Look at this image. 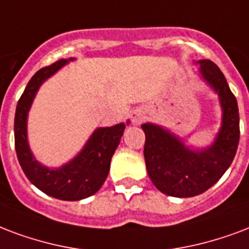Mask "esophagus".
<instances>
[{"instance_id":"34e87169","label":"esophagus","mask_w":249,"mask_h":249,"mask_svg":"<svg viewBox=\"0 0 249 249\" xmlns=\"http://www.w3.org/2000/svg\"><path fill=\"white\" fill-rule=\"evenodd\" d=\"M130 119H132V123L134 125H140L143 121V119H145V116H143V113H142L141 111H138V109H136V111L132 112V115H130Z\"/></svg>"}]
</instances>
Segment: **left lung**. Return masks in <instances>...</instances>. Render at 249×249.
<instances>
[{
	"label": "left lung",
	"instance_id": "left-lung-1",
	"mask_svg": "<svg viewBox=\"0 0 249 249\" xmlns=\"http://www.w3.org/2000/svg\"><path fill=\"white\" fill-rule=\"evenodd\" d=\"M200 74L219 96L222 125L206 149L192 150L159 125L142 124L146 136L143 155L150 179L167 196L193 197L204 193L230 167L239 143L238 102L225 75L213 61L200 60Z\"/></svg>",
	"mask_w": 249,
	"mask_h": 249
}]
</instances>
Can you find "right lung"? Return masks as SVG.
Segmentation results:
<instances>
[{
    "mask_svg": "<svg viewBox=\"0 0 249 249\" xmlns=\"http://www.w3.org/2000/svg\"><path fill=\"white\" fill-rule=\"evenodd\" d=\"M71 60L62 58L34 74L17 104L14 119L15 151L24 175L41 192L64 201L82 200L99 191L125 129L124 123L95 129L81 153L58 168L43 166L34 158L27 141L28 111L41 83Z\"/></svg>",
    "mask_w": 249,
    "mask_h": 249,
    "instance_id": "1",
    "label": "right lung"
}]
</instances>
